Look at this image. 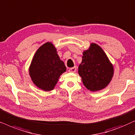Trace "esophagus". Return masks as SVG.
Here are the masks:
<instances>
[{
	"mask_svg": "<svg viewBox=\"0 0 135 135\" xmlns=\"http://www.w3.org/2000/svg\"><path fill=\"white\" fill-rule=\"evenodd\" d=\"M76 70H77L76 67L71 68H70V69H69V73H75V71H76Z\"/></svg>",
	"mask_w": 135,
	"mask_h": 135,
	"instance_id": "esophagus-1",
	"label": "esophagus"
}]
</instances>
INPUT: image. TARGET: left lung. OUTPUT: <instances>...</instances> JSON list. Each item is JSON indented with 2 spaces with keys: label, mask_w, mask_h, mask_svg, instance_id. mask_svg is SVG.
Returning <instances> with one entry per match:
<instances>
[{
  "label": "left lung",
  "mask_w": 135,
  "mask_h": 135,
  "mask_svg": "<svg viewBox=\"0 0 135 135\" xmlns=\"http://www.w3.org/2000/svg\"><path fill=\"white\" fill-rule=\"evenodd\" d=\"M78 72L86 88L95 91L108 85L113 75L114 69L102 49L91 44L90 49L83 53Z\"/></svg>",
  "instance_id": "obj_1"
}]
</instances>
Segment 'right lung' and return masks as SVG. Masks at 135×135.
Here are the masks:
<instances>
[{
	"mask_svg": "<svg viewBox=\"0 0 135 135\" xmlns=\"http://www.w3.org/2000/svg\"><path fill=\"white\" fill-rule=\"evenodd\" d=\"M66 69L56 49L52 44L47 42L36 51L29 68V74L37 86L47 91L54 88Z\"/></svg>",
	"mask_w": 135,
	"mask_h": 135,
	"instance_id": "obj_1",
	"label": "right lung"
}]
</instances>
